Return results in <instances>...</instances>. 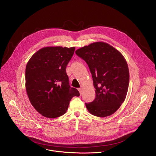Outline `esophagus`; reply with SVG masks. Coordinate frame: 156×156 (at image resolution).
Returning a JSON list of instances; mask_svg holds the SVG:
<instances>
[{"mask_svg":"<svg viewBox=\"0 0 156 156\" xmlns=\"http://www.w3.org/2000/svg\"><path fill=\"white\" fill-rule=\"evenodd\" d=\"M78 91H79V92H80V95H81V94H82V92H83V91H83V90H82V88H79V89H78Z\"/></svg>","mask_w":156,"mask_h":156,"instance_id":"obj_1","label":"esophagus"}]
</instances>
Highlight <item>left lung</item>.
<instances>
[{
	"mask_svg": "<svg viewBox=\"0 0 156 156\" xmlns=\"http://www.w3.org/2000/svg\"><path fill=\"white\" fill-rule=\"evenodd\" d=\"M88 65L96 89V98L86 103L89 112L105 117L120 108L128 92L129 74L123 55L104 42H96L75 52Z\"/></svg>",
	"mask_w": 156,
	"mask_h": 156,
	"instance_id": "obj_1",
	"label": "left lung"
}]
</instances>
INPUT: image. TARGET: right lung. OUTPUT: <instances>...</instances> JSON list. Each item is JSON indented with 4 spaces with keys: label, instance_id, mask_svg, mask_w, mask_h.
<instances>
[{
    "label": "right lung",
    "instance_id": "obj_1",
    "mask_svg": "<svg viewBox=\"0 0 156 156\" xmlns=\"http://www.w3.org/2000/svg\"><path fill=\"white\" fill-rule=\"evenodd\" d=\"M75 48L45 47L34 54L25 70V86L29 100L42 116L54 119L63 115L73 96L80 93L69 84L66 65Z\"/></svg>",
    "mask_w": 156,
    "mask_h": 156
}]
</instances>
